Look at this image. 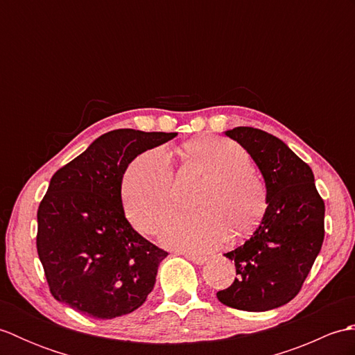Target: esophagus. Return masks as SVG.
<instances>
[{
  "mask_svg": "<svg viewBox=\"0 0 355 355\" xmlns=\"http://www.w3.org/2000/svg\"><path fill=\"white\" fill-rule=\"evenodd\" d=\"M178 254H183L184 258L191 259L193 263H197V266H202L207 261L206 256H198V254H192V253H187V252H178Z\"/></svg>",
  "mask_w": 355,
  "mask_h": 355,
  "instance_id": "esophagus-1",
  "label": "esophagus"
}]
</instances>
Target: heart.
<instances>
[{
    "label": "heart",
    "instance_id": "b5f03b06",
    "mask_svg": "<svg viewBox=\"0 0 355 355\" xmlns=\"http://www.w3.org/2000/svg\"><path fill=\"white\" fill-rule=\"evenodd\" d=\"M186 153L209 173L195 201L200 210L173 215L163 225L160 241L180 250L209 252L224 243L227 227L236 235L254 227L266 209V187L236 141L201 137L187 143ZM120 193L135 227L155 232L175 201L168 150L154 148L134 158L123 173Z\"/></svg>",
    "mask_w": 355,
    "mask_h": 355
}]
</instances>
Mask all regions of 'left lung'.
Wrapping results in <instances>:
<instances>
[{
    "label": "left lung",
    "instance_id": "1",
    "mask_svg": "<svg viewBox=\"0 0 355 355\" xmlns=\"http://www.w3.org/2000/svg\"><path fill=\"white\" fill-rule=\"evenodd\" d=\"M225 135L258 164L268 206L252 238L224 254L235 261L238 276L216 297L235 310L268 311L288 304L302 288L325 236V202L310 166L282 140L250 126Z\"/></svg>",
    "mask_w": 355,
    "mask_h": 355
}]
</instances>
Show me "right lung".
Here are the masks:
<instances>
[{
	"label": "right lung",
	"mask_w": 355,
	"mask_h": 355,
	"mask_svg": "<svg viewBox=\"0 0 355 355\" xmlns=\"http://www.w3.org/2000/svg\"><path fill=\"white\" fill-rule=\"evenodd\" d=\"M175 135L110 131L51 177L37 209L36 248L59 302L94 319L130 314L145 302L168 252L131 227L120 187L135 157Z\"/></svg>",
	"instance_id": "add662e5"
}]
</instances>
